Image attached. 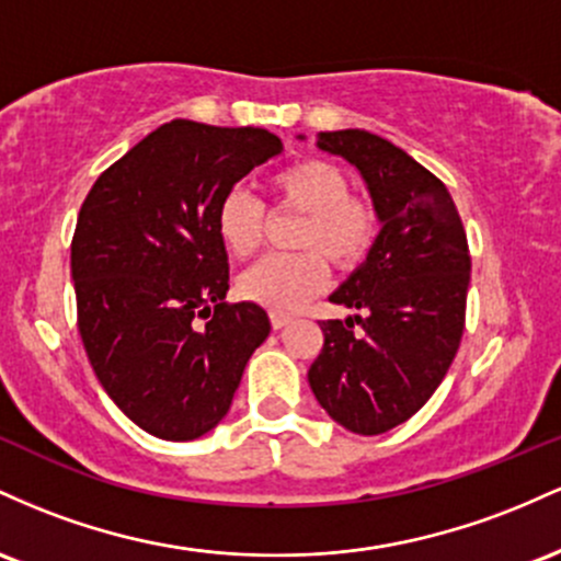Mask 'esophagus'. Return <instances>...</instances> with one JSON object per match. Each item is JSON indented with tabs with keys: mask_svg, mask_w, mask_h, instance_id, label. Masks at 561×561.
Wrapping results in <instances>:
<instances>
[{
	"mask_svg": "<svg viewBox=\"0 0 561 561\" xmlns=\"http://www.w3.org/2000/svg\"><path fill=\"white\" fill-rule=\"evenodd\" d=\"M270 323H273V329L278 331V329H286V325L291 323V318H288V314H283V312H270Z\"/></svg>",
	"mask_w": 561,
	"mask_h": 561,
	"instance_id": "34e87169",
	"label": "esophagus"
}]
</instances>
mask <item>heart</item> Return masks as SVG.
<instances>
[{"label":"heart","instance_id":"b5f03b06","mask_svg":"<svg viewBox=\"0 0 561 561\" xmlns=\"http://www.w3.org/2000/svg\"><path fill=\"white\" fill-rule=\"evenodd\" d=\"M275 209L301 214L291 256H267L243 273L241 294L273 312L305 307L325 286L329 270L355 267L374 247L376 211L365 198L350 193V178L325 159H299L267 180ZM217 236L238 260H249L262 247L264 206L249 193L232 191L219 201Z\"/></svg>","mask_w":561,"mask_h":561}]
</instances>
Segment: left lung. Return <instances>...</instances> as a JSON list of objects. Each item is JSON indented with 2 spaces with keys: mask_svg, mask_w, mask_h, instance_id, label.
<instances>
[{
  "mask_svg": "<svg viewBox=\"0 0 561 561\" xmlns=\"http://www.w3.org/2000/svg\"><path fill=\"white\" fill-rule=\"evenodd\" d=\"M318 148L360 172L381 230L323 320L310 387L325 413L355 434H383L432 398L463 336L471 256L448 187L405 150L365 129L320 131ZM358 329L355 330L354 325Z\"/></svg>",
  "mask_w": 561,
  "mask_h": 561,
  "instance_id": "8db88e82",
  "label": "left lung"
}]
</instances>
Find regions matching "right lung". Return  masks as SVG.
Wrapping results in <instances>:
<instances>
[{"instance_id":"obj_1","label":"right lung","mask_w":561,"mask_h":561,"mask_svg":"<svg viewBox=\"0 0 561 561\" xmlns=\"http://www.w3.org/2000/svg\"><path fill=\"white\" fill-rule=\"evenodd\" d=\"M283 150L273 131L174 118L111 163L71 243L79 333L94 376L153 437L196 439L230 411L267 312L228 305L217 209Z\"/></svg>"}]
</instances>
